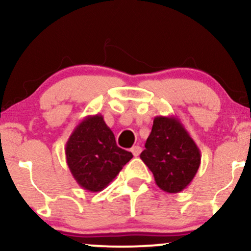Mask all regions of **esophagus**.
Returning a JSON list of instances; mask_svg holds the SVG:
<instances>
[{"instance_id": "34e87169", "label": "esophagus", "mask_w": 251, "mask_h": 251, "mask_svg": "<svg viewBox=\"0 0 251 251\" xmlns=\"http://www.w3.org/2000/svg\"><path fill=\"white\" fill-rule=\"evenodd\" d=\"M131 152L134 157H137V155H139L140 152H142V148H140V146H133V148L131 149Z\"/></svg>"}]
</instances>
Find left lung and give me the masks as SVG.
<instances>
[{"label":"left lung","mask_w":251,"mask_h":251,"mask_svg":"<svg viewBox=\"0 0 251 251\" xmlns=\"http://www.w3.org/2000/svg\"><path fill=\"white\" fill-rule=\"evenodd\" d=\"M140 158L163 191L177 194L191 183L201 165V151L176 117L154 118Z\"/></svg>","instance_id":"obj_1"}]
</instances>
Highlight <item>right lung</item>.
Wrapping results in <instances>:
<instances>
[{"mask_svg":"<svg viewBox=\"0 0 251 251\" xmlns=\"http://www.w3.org/2000/svg\"><path fill=\"white\" fill-rule=\"evenodd\" d=\"M65 153L74 179L91 192L105 189L133 157L118 148L101 114L87 116L79 123L66 143Z\"/></svg>","mask_w":251,"mask_h":251,"instance_id":"add662e5","label":"right lung"}]
</instances>
